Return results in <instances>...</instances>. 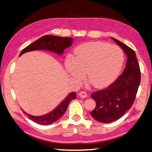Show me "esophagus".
<instances>
[{
  "label": "esophagus",
  "instance_id": "obj_1",
  "mask_svg": "<svg viewBox=\"0 0 152 152\" xmlns=\"http://www.w3.org/2000/svg\"><path fill=\"white\" fill-rule=\"evenodd\" d=\"M78 95L80 97H81L82 98H85L87 97V93L85 92V91H81V92H80V93L78 94Z\"/></svg>",
  "mask_w": 152,
  "mask_h": 152
}]
</instances>
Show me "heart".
Listing matches in <instances>:
<instances>
[{
	"instance_id": "b5f03b06",
	"label": "heart",
	"mask_w": 152,
	"mask_h": 152,
	"mask_svg": "<svg viewBox=\"0 0 152 152\" xmlns=\"http://www.w3.org/2000/svg\"><path fill=\"white\" fill-rule=\"evenodd\" d=\"M74 58L68 56L65 66L68 72L78 81L87 79L94 86L103 88L114 80L122 69V50L108 43L90 42L74 49Z\"/></svg>"
}]
</instances>
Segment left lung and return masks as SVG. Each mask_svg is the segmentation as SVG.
Instances as JSON below:
<instances>
[{
	"label": "left lung",
	"mask_w": 152,
	"mask_h": 152,
	"mask_svg": "<svg viewBox=\"0 0 152 152\" xmlns=\"http://www.w3.org/2000/svg\"><path fill=\"white\" fill-rule=\"evenodd\" d=\"M128 56L123 73L116 80L103 90L92 94L96 106L90 114L102 123H110L120 118L133 105L141 80V72L135 52L112 38Z\"/></svg>",
	"instance_id": "1"
}]
</instances>
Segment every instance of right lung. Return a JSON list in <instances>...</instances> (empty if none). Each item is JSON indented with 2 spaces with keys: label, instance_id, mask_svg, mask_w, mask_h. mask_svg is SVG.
Instances as JSON below:
<instances>
[{
  "label": "right lung",
  "instance_id": "right-lung-1",
  "mask_svg": "<svg viewBox=\"0 0 152 152\" xmlns=\"http://www.w3.org/2000/svg\"><path fill=\"white\" fill-rule=\"evenodd\" d=\"M72 42L73 38H72L45 35L23 49V51L20 52V56L25 52L37 50H48L58 54H62L66 48L70 47L72 45ZM76 98V92H71L70 94H68L66 98H65V100H63L53 111L45 115L34 116V115L26 114L23 110V111L33 122L41 124V125H49L61 118L66 110H67L70 102Z\"/></svg>",
  "mask_w": 152,
  "mask_h": 152
}]
</instances>
